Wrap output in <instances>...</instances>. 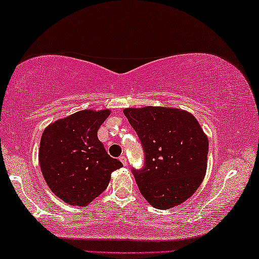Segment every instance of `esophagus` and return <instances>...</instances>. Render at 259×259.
Wrapping results in <instances>:
<instances>
[{
	"mask_svg": "<svg viewBox=\"0 0 259 259\" xmlns=\"http://www.w3.org/2000/svg\"><path fill=\"white\" fill-rule=\"evenodd\" d=\"M119 159H120V161H121L123 165H125V166L127 165V158L125 157V155H121V157H120Z\"/></svg>",
	"mask_w": 259,
	"mask_h": 259,
	"instance_id": "34e87169",
	"label": "esophagus"
}]
</instances>
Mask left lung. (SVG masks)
I'll return each instance as SVG.
<instances>
[{
    "instance_id": "obj_1",
    "label": "left lung",
    "mask_w": 259,
    "mask_h": 259,
    "mask_svg": "<svg viewBox=\"0 0 259 259\" xmlns=\"http://www.w3.org/2000/svg\"><path fill=\"white\" fill-rule=\"evenodd\" d=\"M123 114L144 148V167L132 168L141 194L159 210L189 199L207 166L208 140L197 119L182 109L151 106L126 108Z\"/></svg>"
}]
</instances>
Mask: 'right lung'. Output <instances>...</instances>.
Masks as SVG:
<instances>
[{
	"instance_id": "1",
	"label": "right lung",
	"mask_w": 259,
	"mask_h": 259,
	"mask_svg": "<svg viewBox=\"0 0 259 259\" xmlns=\"http://www.w3.org/2000/svg\"><path fill=\"white\" fill-rule=\"evenodd\" d=\"M109 109H84L46 127L38 161L55 196L75 206H86L107 189L113 171L122 166L98 139Z\"/></svg>"
}]
</instances>
